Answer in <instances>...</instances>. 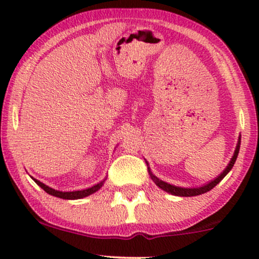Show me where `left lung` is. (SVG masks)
<instances>
[{"mask_svg":"<svg viewBox=\"0 0 259 259\" xmlns=\"http://www.w3.org/2000/svg\"><path fill=\"white\" fill-rule=\"evenodd\" d=\"M240 144H241V138H239V141H237L236 148H235V152L233 154V157H231L230 162H229V164L227 165V168H225L224 170H223V173L219 174L214 180L209 181V183L204 184V185H202V186H197V187H180V186L171 185V184L165 183V181L158 179V178H157L156 175H153L152 171H151L150 167L147 168L148 169V174H150L151 179L153 180V183L156 184V185L158 186L159 189H162L163 191L168 192V194H170V195L181 196V197H191V196H198V195H202V194H206L207 191H209V190H212L215 185H218V184L221 183L223 179H224L225 175H227L229 171L231 170V168L234 167L235 162H236V158H237V154H239V151H240ZM147 165H148V163H147Z\"/></svg>","mask_w":259,"mask_h":259,"instance_id":"1","label":"left lung"}]
</instances>
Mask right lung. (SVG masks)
<instances>
[{
	"label": "right lung",
	"mask_w": 259,
	"mask_h": 259,
	"mask_svg": "<svg viewBox=\"0 0 259 259\" xmlns=\"http://www.w3.org/2000/svg\"><path fill=\"white\" fill-rule=\"evenodd\" d=\"M32 180H34L35 183H36L37 185L41 187V189H44L45 191H46L49 195L55 196V197L63 198V200H79V198L88 197V196H90L92 194H95V192H96V191H99L101 187L103 186V184H105V180L106 179H103L102 181H100V183L96 184V185L89 187V189L76 190V191H58V190H55V189H52V187L45 185L44 183H41V181L34 179V178H32Z\"/></svg>",
	"instance_id": "right-lung-1"
}]
</instances>
